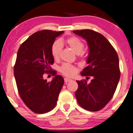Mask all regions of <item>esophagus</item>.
<instances>
[{"label": "esophagus", "instance_id": "obj_1", "mask_svg": "<svg viewBox=\"0 0 133 133\" xmlns=\"http://www.w3.org/2000/svg\"><path fill=\"white\" fill-rule=\"evenodd\" d=\"M72 81V79H69V78H67V77H65V83H68L69 82V81Z\"/></svg>", "mask_w": 133, "mask_h": 133}]
</instances>
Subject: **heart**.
<instances>
[{
	"label": "heart",
	"mask_w": 133,
	"mask_h": 133,
	"mask_svg": "<svg viewBox=\"0 0 133 133\" xmlns=\"http://www.w3.org/2000/svg\"><path fill=\"white\" fill-rule=\"evenodd\" d=\"M65 43L67 45L74 51V52L76 54L83 55V49L84 44L82 41L79 38L77 37L76 36H72L68 37L65 40ZM62 48V45L59 41H56L53 43L51 48V54L52 56L55 59H57L59 57L60 52ZM61 72L62 74L66 76H72L76 74L77 72V68L74 66L70 64L66 63L64 64L61 67Z\"/></svg>",
	"instance_id": "1"
}]
</instances>
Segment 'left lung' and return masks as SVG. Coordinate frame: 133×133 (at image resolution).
I'll return each instance as SVG.
<instances>
[{"instance_id":"8db88e82","label":"left lung","mask_w":133,"mask_h":133,"mask_svg":"<svg viewBox=\"0 0 133 133\" xmlns=\"http://www.w3.org/2000/svg\"><path fill=\"white\" fill-rule=\"evenodd\" d=\"M73 32L85 39L89 46L88 66L81 75L93 77L89 83L86 80L76 81L78 89L75 95L81 107L89 111H98L109 102L119 82L118 54L109 41L96 31L81 30Z\"/></svg>"}]
</instances>
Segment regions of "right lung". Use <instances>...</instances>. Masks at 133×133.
Here are the masks:
<instances>
[{
  "label": "right lung",
  "instance_id": "right-lung-1",
  "mask_svg": "<svg viewBox=\"0 0 133 133\" xmlns=\"http://www.w3.org/2000/svg\"><path fill=\"white\" fill-rule=\"evenodd\" d=\"M64 31L44 30L34 33L19 47L14 66V76L22 100L37 114L50 111L56 105L64 79L52 70L54 58L51 48L56 38ZM52 73L50 82L43 75Z\"/></svg>",
  "mask_w": 133,
  "mask_h": 133
}]
</instances>
